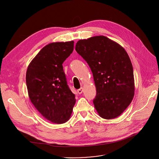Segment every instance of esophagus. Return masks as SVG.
Returning <instances> with one entry per match:
<instances>
[{
    "mask_svg": "<svg viewBox=\"0 0 159 159\" xmlns=\"http://www.w3.org/2000/svg\"><path fill=\"white\" fill-rule=\"evenodd\" d=\"M77 91H78V94H81L83 93V88H81L80 89H78Z\"/></svg>",
    "mask_w": 159,
    "mask_h": 159,
    "instance_id": "1",
    "label": "esophagus"
}]
</instances>
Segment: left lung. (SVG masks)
Returning a JSON list of instances; mask_svg holds the SVG:
<instances>
[{"mask_svg": "<svg viewBox=\"0 0 159 159\" xmlns=\"http://www.w3.org/2000/svg\"><path fill=\"white\" fill-rule=\"evenodd\" d=\"M75 50L92 71L97 91L93 103L99 116L107 120L118 117L134 94L133 68L128 53L104 36L81 39Z\"/></svg>", "mask_w": 159, "mask_h": 159, "instance_id": "8db88e82", "label": "left lung"}]
</instances>
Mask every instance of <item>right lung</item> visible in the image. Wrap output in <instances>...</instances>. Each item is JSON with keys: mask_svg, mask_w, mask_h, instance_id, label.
Here are the masks:
<instances>
[{"mask_svg": "<svg viewBox=\"0 0 159 159\" xmlns=\"http://www.w3.org/2000/svg\"><path fill=\"white\" fill-rule=\"evenodd\" d=\"M73 48V41L49 44L27 68L26 82L30 101L45 118L53 123L66 122L75 104V96L67 84L62 65Z\"/></svg>", "mask_w": 159, "mask_h": 159, "instance_id": "1", "label": "right lung"}]
</instances>
